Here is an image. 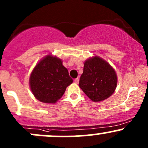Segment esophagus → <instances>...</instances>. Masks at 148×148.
Masks as SVG:
<instances>
[{"label": "esophagus", "instance_id": "obj_1", "mask_svg": "<svg viewBox=\"0 0 148 148\" xmlns=\"http://www.w3.org/2000/svg\"><path fill=\"white\" fill-rule=\"evenodd\" d=\"M79 81V79L78 77H77V78H76L75 79H74V82H75L76 84H78Z\"/></svg>", "mask_w": 148, "mask_h": 148}]
</instances>
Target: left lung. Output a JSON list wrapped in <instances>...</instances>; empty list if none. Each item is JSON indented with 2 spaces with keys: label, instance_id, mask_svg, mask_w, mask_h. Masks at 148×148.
<instances>
[{
  "label": "left lung",
  "instance_id": "left-lung-1",
  "mask_svg": "<svg viewBox=\"0 0 148 148\" xmlns=\"http://www.w3.org/2000/svg\"><path fill=\"white\" fill-rule=\"evenodd\" d=\"M117 82V75L111 66L95 56L84 62L79 86L89 99L99 102L112 95Z\"/></svg>",
  "mask_w": 148,
  "mask_h": 148
}]
</instances>
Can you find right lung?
<instances>
[{"instance_id":"1","label":"right lung","mask_w":148,"mask_h":148,"mask_svg":"<svg viewBox=\"0 0 148 148\" xmlns=\"http://www.w3.org/2000/svg\"><path fill=\"white\" fill-rule=\"evenodd\" d=\"M72 82L62 60L50 55L36 66L30 77L33 94L38 100L44 103L56 102Z\"/></svg>"}]
</instances>
